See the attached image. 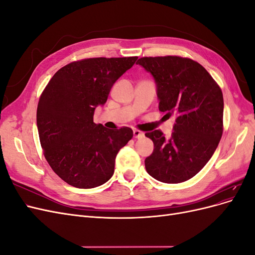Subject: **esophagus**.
<instances>
[{
    "instance_id": "1",
    "label": "esophagus",
    "mask_w": 255,
    "mask_h": 255,
    "mask_svg": "<svg viewBox=\"0 0 255 255\" xmlns=\"http://www.w3.org/2000/svg\"><path fill=\"white\" fill-rule=\"evenodd\" d=\"M133 135H134L135 138H137V139H140V138L144 137V134L142 132H140V130H138V129L133 130Z\"/></svg>"
}]
</instances>
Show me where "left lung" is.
I'll use <instances>...</instances> for the list:
<instances>
[{"label": "left lung", "mask_w": 255, "mask_h": 255, "mask_svg": "<svg viewBox=\"0 0 255 255\" xmlns=\"http://www.w3.org/2000/svg\"><path fill=\"white\" fill-rule=\"evenodd\" d=\"M156 84L158 110L175 116L169 139L159 129L145 133L154 143L145 170L168 184L195 176L211 159L223 130V96L197 61L179 56L142 57L136 63Z\"/></svg>", "instance_id": "8db88e82"}]
</instances>
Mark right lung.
I'll return each mask as SVG.
<instances>
[{
    "label": "right lung",
    "instance_id": "1",
    "mask_svg": "<svg viewBox=\"0 0 255 255\" xmlns=\"http://www.w3.org/2000/svg\"><path fill=\"white\" fill-rule=\"evenodd\" d=\"M137 57L87 58L53 75L40 96L37 128L44 157L61 180L76 188L109 181L119 150L132 139L129 128L109 129L94 122L114 84Z\"/></svg>",
    "mask_w": 255,
    "mask_h": 255
}]
</instances>
